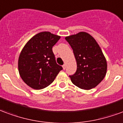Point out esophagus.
I'll use <instances>...</instances> for the list:
<instances>
[{
	"label": "esophagus",
	"instance_id": "obj_1",
	"mask_svg": "<svg viewBox=\"0 0 123 123\" xmlns=\"http://www.w3.org/2000/svg\"><path fill=\"white\" fill-rule=\"evenodd\" d=\"M62 67H63V69H65V68H66V65H65V64H64V65H62Z\"/></svg>",
	"mask_w": 123,
	"mask_h": 123
}]
</instances>
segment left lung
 I'll list each match as a JSON object with an SVG mask.
<instances>
[{"label": "left lung", "mask_w": 123, "mask_h": 123, "mask_svg": "<svg viewBox=\"0 0 123 123\" xmlns=\"http://www.w3.org/2000/svg\"><path fill=\"white\" fill-rule=\"evenodd\" d=\"M72 48L77 62V71L69 75L79 88L90 90L101 82L107 72V62L97 42L90 34L80 32L65 37Z\"/></svg>", "instance_id": "obj_1"}]
</instances>
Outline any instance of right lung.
I'll use <instances>...</instances> for the list:
<instances>
[{
    "label": "right lung",
    "instance_id": "1",
    "mask_svg": "<svg viewBox=\"0 0 123 123\" xmlns=\"http://www.w3.org/2000/svg\"><path fill=\"white\" fill-rule=\"evenodd\" d=\"M60 38V36L44 31L26 43L19 56L18 70L29 86L36 90L47 87L63 69L57 64L52 52V47Z\"/></svg>",
    "mask_w": 123,
    "mask_h": 123
}]
</instances>
